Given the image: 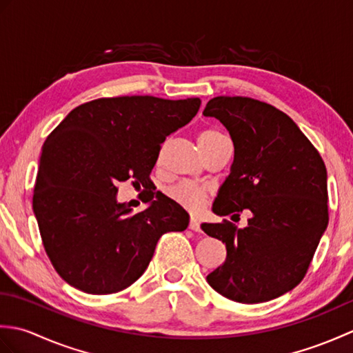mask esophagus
I'll return each instance as SVG.
<instances>
[{"label": "esophagus", "mask_w": 353, "mask_h": 353, "mask_svg": "<svg viewBox=\"0 0 353 353\" xmlns=\"http://www.w3.org/2000/svg\"><path fill=\"white\" fill-rule=\"evenodd\" d=\"M190 229L194 232H201L200 221H199V219H196V216H191L190 219Z\"/></svg>", "instance_id": "34e87169"}]
</instances>
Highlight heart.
Here are the masks:
<instances>
[{"label": "heart", "instance_id": "heart-1", "mask_svg": "<svg viewBox=\"0 0 353 353\" xmlns=\"http://www.w3.org/2000/svg\"><path fill=\"white\" fill-rule=\"evenodd\" d=\"M221 138H224V134L220 130L206 129L199 134V144L203 153H206L208 148H211ZM167 196L172 201H176L179 206L188 209V211H199L209 197V188L206 185L194 182H179L170 186L167 190Z\"/></svg>", "mask_w": 353, "mask_h": 353}]
</instances>
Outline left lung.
Wrapping results in <instances>:
<instances>
[{
  "instance_id": "8db88e82",
  "label": "left lung",
  "mask_w": 353,
  "mask_h": 353,
  "mask_svg": "<svg viewBox=\"0 0 353 353\" xmlns=\"http://www.w3.org/2000/svg\"><path fill=\"white\" fill-rule=\"evenodd\" d=\"M226 127L234 163L212 211L247 226L203 223L209 236L226 244L224 264L208 274L221 296L261 303L301 283L327 226V176L317 148L292 119L249 97H215L203 110Z\"/></svg>"
}]
</instances>
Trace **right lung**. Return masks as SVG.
<instances>
[{"label": "right lung", "mask_w": 353, "mask_h": 353, "mask_svg": "<svg viewBox=\"0 0 353 353\" xmlns=\"http://www.w3.org/2000/svg\"><path fill=\"white\" fill-rule=\"evenodd\" d=\"M199 108V99H97L72 109L45 139L33 211L43 249L71 287L88 294L125 290L163 234L188 228L185 209L161 192L150 191V206L137 214L117 192L125 181L148 188L161 144Z\"/></svg>", "instance_id": "right-lung-1"}]
</instances>
